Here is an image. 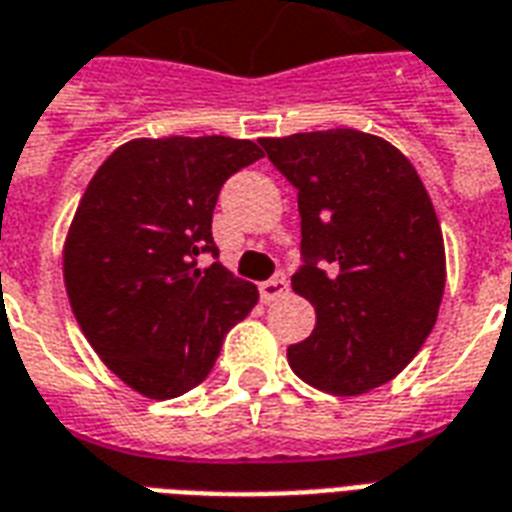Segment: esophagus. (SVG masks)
Wrapping results in <instances>:
<instances>
[{"mask_svg":"<svg viewBox=\"0 0 512 512\" xmlns=\"http://www.w3.org/2000/svg\"><path fill=\"white\" fill-rule=\"evenodd\" d=\"M285 293H287V276L285 274L271 276L268 282H263V285H260V298H263V301H276L279 295H285Z\"/></svg>","mask_w":512,"mask_h":512,"instance_id":"1","label":"esophagus"}]
</instances>
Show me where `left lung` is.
I'll return each instance as SVG.
<instances>
[{"instance_id": "obj_1", "label": "left lung", "mask_w": 512, "mask_h": 512, "mask_svg": "<svg viewBox=\"0 0 512 512\" xmlns=\"http://www.w3.org/2000/svg\"><path fill=\"white\" fill-rule=\"evenodd\" d=\"M298 189L301 260L293 290L317 312L290 344L298 377L336 396L380 388L418 355L437 323L445 244L418 170L396 146L358 130L263 138Z\"/></svg>"}]
</instances>
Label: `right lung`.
<instances>
[{"instance_id":"right-lung-1","label":"right lung","mask_w":512,"mask_h":512,"mask_svg":"<svg viewBox=\"0 0 512 512\" xmlns=\"http://www.w3.org/2000/svg\"><path fill=\"white\" fill-rule=\"evenodd\" d=\"M263 157L252 140L138 138L102 162L64 241V287L83 336L149 399L206 380L257 287L219 263V189ZM203 254L215 257L203 269Z\"/></svg>"}]
</instances>
